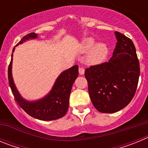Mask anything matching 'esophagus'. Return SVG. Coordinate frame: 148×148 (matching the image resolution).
<instances>
[{"label":"esophagus","instance_id":"esophagus-1","mask_svg":"<svg viewBox=\"0 0 148 148\" xmlns=\"http://www.w3.org/2000/svg\"><path fill=\"white\" fill-rule=\"evenodd\" d=\"M84 69L83 67H79V69H78V72H79V74L80 75H84Z\"/></svg>","mask_w":148,"mask_h":148}]
</instances>
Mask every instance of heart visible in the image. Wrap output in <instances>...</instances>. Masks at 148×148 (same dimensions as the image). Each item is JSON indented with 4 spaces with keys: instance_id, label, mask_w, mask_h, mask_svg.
<instances>
[{
    "instance_id": "1",
    "label": "heart",
    "mask_w": 148,
    "mask_h": 148,
    "mask_svg": "<svg viewBox=\"0 0 148 148\" xmlns=\"http://www.w3.org/2000/svg\"><path fill=\"white\" fill-rule=\"evenodd\" d=\"M82 53L89 52L87 56V62L90 65H97L102 63L108 57L109 49L105 43L100 42L95 44L92 38H86L82 40L80 47Z\"/></svg>"
}]
</instances>
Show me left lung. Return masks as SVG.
Returning <instances> with one entry per match:
<instances>
[{"mask_svg": "<svg viewBox=\"0 0 148 148\" xmlns=\"http://www.w3.org/2000/svg\"><path fill=\"white\" fill-rule=\"evenodd\" d=\"M115 35L117 43L109 61L90 66L84 73L91 101L104 113L118 112L130 102L140 74L133 41L119 32Z\"/></svg>", "mask_w": 148, "mask_h": 148, "instance_id": "8db88e82", "label": "left lung"}]
</instances>
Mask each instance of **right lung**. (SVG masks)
<instances>
[{"label":"right lung","mask_w":148,"mask_h":148,"mask_svg":"<svg viewBox=\"0 0 148 148\" xmlns=\"http://www.w3.org/2000/svg\"><path fill=\"white\" fill-rule=\"evenodd\" d=\"M37 38L38 34L35 32L29 33L25 35L16 46L23 44L26 40ZM14 51L15 48L12 50V59L8 67V78L12 92L21 108L30 116L43 121H52L64 116L69 108L72 87L78 75V65L62 72L56 80L52 90L44 98L38 100L28 101L23 99L19 93L13 81L12 65Z\"/></svg>","instance_id":"add662e5"}]
</instances>
